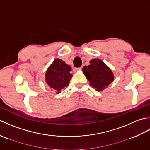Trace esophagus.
<instances>
[{"label":"esophagus","mask_w":150,"mask_h":150,"mask_svg":"<svg viewBox=\"0 0 150 150\" xmlns=\"http://www.w3.org/2000/svg\"><path fill=\"white\" fill-rule=\"evenodd\" d=\"M81 69V68H74V69H73V70H74L75 71H79V70Z\"/></svg>","instance_id":"obj_1"}]
</instances>
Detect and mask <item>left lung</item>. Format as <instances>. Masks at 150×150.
Listing matches in <instances>:
<instances>
[{"label":"left lung","mask_w":150,"mask_h":150,"mask_svg":"<svg viewBox=\"0 0 150 150\" xmlns=\"http://www.w3.org/2000/svg\"><path fill=\"white\" fill-rule=\"evenodd\" d=\"M90 64L83 67V72L92 87L97 91L104 90L113 81L111 70L100 59L91 60Z\"/></svg>","instance_id":"1"}]
</instances>
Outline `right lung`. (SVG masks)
Masks as SVG:
<instances>
[{
    "label": "right lung",
    "mask_w": 150,
    "mask_h": 150,
    "mask_svg": "<svg viewBox=\"0 0 150 150\" xmlns=\"http://www.w3.org/2000/svg\"><path fill=\"white\" fill-rule=\"evenodd\" d=\"M71 67L67 65L62 60L56 59L47 69L46 81L49 86L60 93L62 89L69 85L72 75L69 73Z\"/></svg>",
    "instance_id": "add662e5"
}]
</instances>
